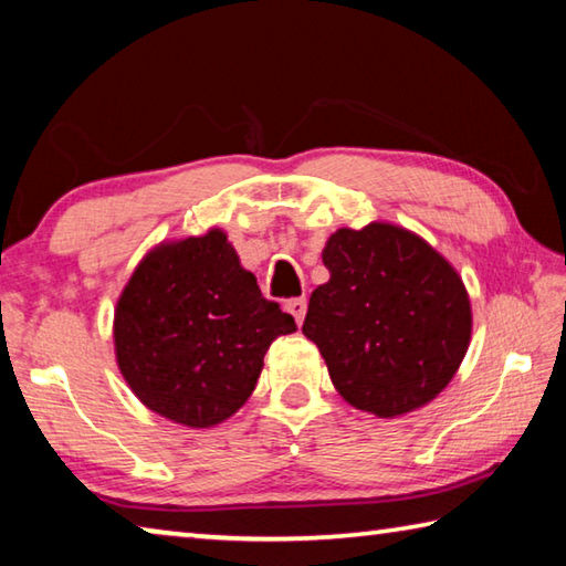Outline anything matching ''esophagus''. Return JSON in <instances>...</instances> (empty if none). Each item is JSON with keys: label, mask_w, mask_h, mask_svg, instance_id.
<instances>
[{"label": "esophagus", "mask_w": 566, "mask_h": 566, "mask_svg": "<svg viewBox=\"0 0 566 566\" xmlns=\"http://www.w3.org/2000/svg\"><path fill=\"white\" fill-rule=\"evenodd\" d=\"M286 312L292 314V317L296 319V324H302L304 322V314H306V300H304V296H296V300L286 302Z\"/></svg>", "instance_id": "34e87169"}]
</instances>
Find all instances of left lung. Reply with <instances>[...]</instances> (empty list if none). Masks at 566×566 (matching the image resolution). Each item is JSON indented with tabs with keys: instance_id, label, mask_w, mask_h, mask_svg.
Returning <instances> with one entry per match:
<instances>
[{
	"instance_id": "8db88e82",
	"label": "left lung",
	"mask_w": 566,
	"mask_h": 566,
	"mask_svg": "<svg viewBox=\"0 0 566 566\" xmlns=\"http://www.w3.org/2000/svg\"><path fill=\"white\" fill-rule=\"evenodd\" d=\"M329 282L310 296L304 337L344 401L379 419L432 401L472 339L462 276L419 234L389 222L342 227L322 249Z\"/></svg>"
}]
</instances>
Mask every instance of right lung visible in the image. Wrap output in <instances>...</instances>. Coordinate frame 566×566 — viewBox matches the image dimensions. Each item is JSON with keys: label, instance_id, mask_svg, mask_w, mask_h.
<instances>
[{"label": "right lung", "instance_id": "right-lung-1", "mask_svg": "<svg viewBox=\"0 0 566 566\" xmlns=\"http://www.w3.org/2000/svg\"><path fill=\"white\" fill-rule=\"evenodd\" d=\"M294 317L264 300L222 229L149 249L114 306V357L142 405L209 429L242 409Z\"/></svg>", "mask_w": 566, "mask_h": 566}]
</instances>
